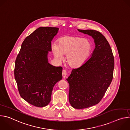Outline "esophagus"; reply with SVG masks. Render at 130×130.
I'll return each instance as SVG.
<instances>
[{
  "label": "esophagus",
  "instance_id": "1",
  "mask_svg": "<svg viewBox=\"0 0 130 130\" xmlns=\"http://www.w3.org/2000/svg\"><path fill=\"white\" fill-rule=\"evenodd\" d=\"M66 75H67L66 71L65 70H63L62 71V76H63V78H65L66 77Z\"/></svg>",
  "mask_w": 130,
  "mask_h": 130
}]
</instances>
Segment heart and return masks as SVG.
I'll use <instances>...</instances> for the list:
<instances>
[{"instance_id":"obj_1","label":"heart","mask_w":130,"mask_h":130,"mask_svg":"<svg viewBox=\"0 0 130 130\" xmlns=\"http://www.w3.org/2000/svg\"><path fill=\"white\" fill-rule=\"evenodd\" d=\"M55 58L61 61L66 55V62L72 67L81 66L87 59L92 49V44L87 39L80 37L65 36L58 40V44L51 45Z\"/></svg>"}]
</instances>
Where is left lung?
Listing matches in <instances>:
<instances>
[{"mask_svg":"<svg viewBox=\"0 0 130 130\" xmlns=\"http://www.w3.org/2000/svg\"><path fill=\"white\" fill-rule=\"evenodd\" d=\"M78 30L91 36L95 44L91 57L80 67L73 69L66 79L70 105L82 109L98 104L102 99L113 79L114 59L108 41L100 32Z\"/></svg>","mask_w":130,"mask_h":130,"instance_id":"obj_1","label":"left lung"}]
</instances>
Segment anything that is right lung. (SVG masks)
I'll list each match as a JSON object with an SVG mask.
<instances>
[{"label":"right lung","instance_id":"add662e5","mask_svg":"<svg viewBox=\"0 0 130 130\" xmlns=\"http://www.w3.org/2000/svg\"><path fill=\"white\" fill-rule=\"evenodd\" d=\"M59 28L41 27L28 36L17 55L14 77L21 97L29 103L44 107L51 101L53 87L62 79L61 66L48 63L51 41Z\"/></svg>","mask_w":130,"mask_h":130}]
</instances>
